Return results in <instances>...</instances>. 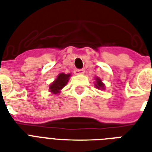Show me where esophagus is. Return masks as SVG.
<instances>
[{
    "mask_svg": "<svg viewBox=\"0 0 152 152\" xmlns=\"http://www.w3.org/2000/svg\"><path fill=\"white\" fill-rule=\"evenodd\" d=\"M85 72V70L84 69H76L75 70V74L76 75H79V74H83Z\"/></svg>",
    "mask_w": 152,
    "mask_h": 152,
    "instance_id": "34e87169",
    "label": "esophagus"
}]
</instances>
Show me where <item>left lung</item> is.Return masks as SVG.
I'll return each instance as SVG.
<instances>
[{"label":"left lung","instance_id":"obj_1","mask_svg":"<svg viewBox=\"0 0 152 152\" xmlns=\"http://www.w3.org/2000/svg\"><path fill=\"white\" fill-rule=\"evenodd\" d=\"M96 80H97L95 85L96 87H97L98 89H103V88H104V85L102 83V80L100 79H99V78H97Z\"/></svg>","mask_w":152,"mask_h":152}]
</instances>
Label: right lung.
Segmentation results:
<instances>
[{
    "instance_id": "obj_1",
    "label": "right lung",
    "mask_w": 152,
    "mask_h": 152,
    "mask_svg": "<svg viewBox=\"0 0 152 152\" xmlns=\"http://www.w3.org/2000/svg\"><path fill=\"white\" fill-rule=\"evenodd\" d=\"M70 76H71L70 74H64V73L59 74L57 79L50 86V92L53 93V94L59 93L60 90L66 85Z\"/></svg>"
}]
</instances>
